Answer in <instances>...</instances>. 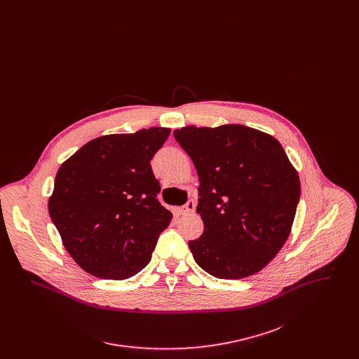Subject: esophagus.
Returning a JSON list of instances; mask_svg holds the SVG:
<instances>
[{"label":"esophagus","mask_w":359,"mask_h":359,"mask_svg":"<svg viewBox=\"0 0 359 359\" xmlns=\"http://www.w3.org/2000/svg\"><path fill=\"white\" fill-rule=\"evenodd\" d=\"M195 202L191 199V201H188L186 205H183V207H180V214L182 215H189V214H192L194 211H195Z\"/></svg>","instance_id":"esophagus-1"}]
</instances>
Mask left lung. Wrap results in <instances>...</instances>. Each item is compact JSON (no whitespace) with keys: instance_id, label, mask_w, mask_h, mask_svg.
Wrapping results in <instances>:
<instances>
[{"instance_id":"1","label":"left lung","mask_w":359,"mask_h":359,"mask_svg":"<svg viewBox=\"0 0 359 359\" xmlns=\"http://www.w3.org/2000/svg\"><path fill=\"white\" fill-rule=\"evenodd\" d=\"M199 176L203 234L188 246L207 273L237 280L264 269L290 237L300 179L273 136L238 123L173 132Z\"/></svg>"}]
</instances>
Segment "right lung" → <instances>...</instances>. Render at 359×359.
<instances>
[{
    "mask_svg": "<svg viewBox=\"0 0 359 359\" xmlns=\"http://www.w3.org/2000/svg\"><path fill=\"white\" fill-rule=\"evenodd\" d=\"M170 128L94 138L55 177L48 211L74 261L100 278L125 280L145 268L172 212L157 201L151 160Z\"/></svg>",
    "mask_w": 359,
    "mask_h": 359,
    "instance_id": "add662e5",
    "label": "right lung"
}]
</instances>
